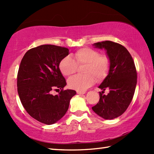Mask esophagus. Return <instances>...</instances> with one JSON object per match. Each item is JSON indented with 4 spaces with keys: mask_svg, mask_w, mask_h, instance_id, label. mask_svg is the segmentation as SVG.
<instances>
[{
    "mask_svg": "<svg viewBox=\"0 0 154 154\" xmlns=\"http://www.w3.org/2000/svg\"><path fill=\"white\" fill-rule=\"evenodd\" d=\"M86 92H80V91H77L78 94H84Z\"/></svg>",
    "mask_w": 154,
    "mask_h": 154,
    "instance_id": "1",
    "label": "esophagus"
}]
</instances>
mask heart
Returning a JSON list of instances; mask_svg holds the SVG:
<instances>
[{
	"label": "heart",
	"mask_w": 154,
	"mask_h": 154,
	"mask_svg": "<svg viewBox=\"0 0 154 154\" xmlns=\"http://www.w3.org/2000/svg\"><path fill=\"white\" fill-rule=\"evenodd\" d=\"M77 65H85L84 76L76 75L70 78L68 81L70 88L84 92L94 84L95 79L101 81L107 76L110 68V60L108 56L100 55L94 49L83 48L74 53L72 58L67 56L60 62L59 68L62 74L70 76L75 73Z\"/></svg>",
	"instance_id": "1"
}]
</instances>
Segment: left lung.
Instances as JSON below:
<instances>
[{"instance_id":"obj_1","label":"left lung","mask_w":154,"mask_h":154,"mask_svg":"<svg viewBox=\"0 0 154 154\" xmlns=\"http://www.w3.org/2000/svg\"><path fill=\"white\" fill-rule=\"evenodd\" d=\"M93 46L106 51L110 68L98 86L102 90L99 102L92 109L105 120H112L123 114L132 100L137 84L136 69L130 52L120 44L107 40ZM105 89L109 90L107 95L102 94Z\"/></svg>"}]
</instances>
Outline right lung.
Instances as JSON below:
<instances>
[{
    "mask_svg": "<svg viewBox=\"0 0 154 154\" xmlns=\"http://www.w3.org/2000/svg\"><path fill=\"white\" fill-rule=\"evenodd\" d=\"M68 54L67 48L45 45L28 51L21 60L17 76L18 96L28 114L41 123L51 125L60 120L76 94L75 90H63L66 82L59 64ZM56 88L61 91L54 96L51 91Z\"/></svg>",
    "mask_w": 154,
    "mask_h": 154,
    "instance_id": "add662e5",
    "label": "right lung"
}]
</instances>
